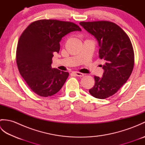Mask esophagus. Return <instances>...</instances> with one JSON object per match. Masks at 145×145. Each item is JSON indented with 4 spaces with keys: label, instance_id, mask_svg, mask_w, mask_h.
<instances>
[{
    "label": "esophagus",
    "instance_id": "esophagus-1",
    "mask_svg": "<svg viewBox=\"0 0 145 145\" xmlns=\"http://www.w3.org/2000/svg\"><path fill=\"white\" fill-rule=\"evenodd\" d=\"M73 73H74V74L76 75V76H84V73H80V72H73Z\"/></svg>",
    "mask_w": 145,
    "mask_h": 145
}]
</instances>
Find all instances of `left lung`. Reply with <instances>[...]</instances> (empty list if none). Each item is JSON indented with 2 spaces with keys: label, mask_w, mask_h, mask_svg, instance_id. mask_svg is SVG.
Returning a JSON list of instances; mask_svg holds the SVG:
<instances>
[{
  "label": "left lung",
  "mask_w": 145,
  "mask_h": 145,
  "mask_svg": "<svg viewBox=\"0 0 145 145\" xmlns=\"http://www.w3.org/2000/svg\"><path fill=\"white\" fill-rule=\"evenodd\" d=\"M80 25L97 40L99 57L105 61L102 77L95 76V85L89 90L95 98L105 99L116 93L131 75L133 46L127 33L112 22H82Z\"/></svg>",
  "instance_id": "left-lung-1"
}]
</instances>
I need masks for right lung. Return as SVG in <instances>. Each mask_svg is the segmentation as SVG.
I'll return each mask as SVG.
<instances>
[{
    "label": "right lung",
    "mask_w": 145,
    "mask_h": 145,
    "mask_svg": "<svg viewBox=\"0 0 145 145\" xmlns=\"http://www.w3.org/2000/svg\"><path fill=\"white\" fill-rule=\"evenodd\" d=\"M81 30L73 22L44 19L33 22L22 33L16 61L21 76L34 93L47 97L63 87L69 74L52 69L54 53L59 52L60 42L65 35Z\"/></svg>",
    "instance_id": "obj_1"
}]
</instances>
